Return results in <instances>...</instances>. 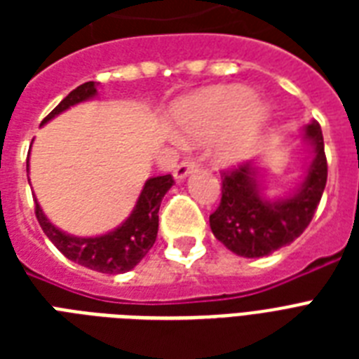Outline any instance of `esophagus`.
Masks as SVG:
<instances>
[{"label": "esophagus", "mask_w": 359, "mask_h": 359, "mask_svg": "<svg viewBox=\"0 0 359 359\" xmlns=\"http://www.w3.org/2000/svg\"><path fill=\"white\" fill-rule=\"evenodd\" d=\"M196 165H197V162H196V160H194V158H190V156L184 158V160H182V162H180L179 165H175V169H173L175 179L182 180L186 177V175L194 171V168H196Z\"/></svg>", "instance_id": "34e87169"}]
</instances>
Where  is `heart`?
Masks as SVG:
<instances>
[{"instance_id": "b5f03b06", "label": "heart", "mask_w": 359, "mask_h": 359, "mask_svg": "<svg viewBox=\"0 0 359 359\" xmlns=\"http://www.w3.org/2000/svg\"><path fill=\"white\" fill-rule=\"evenodd\" d=\"M266 123V111L244 87H218L188 98L175 109V124L186 140L219 135L214 158L224 165L244 162L255 151Z\"/></svg>"}]
</instances>
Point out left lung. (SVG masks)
<instances>
[{
	"label": "left lung",
	"mask_w": 359,
	"mask_h": 359,
	"mask_svg": "<svg viewBox=\"0 0 359 359\" xmlns=\"http://www.w3.org/2000/svg\"><path fill=\"white\" fill-rule=\"evenodd\" d=\"M306 137L313 145V160L290 199L264 201L250 162L222 171V199L210 214V229L227 250L250 259L264 257L294 242L311 224L328 180V162L318 123L307 124Z\"/></svg>",
	"instance_id": "8db88e82"
}]
</instances>
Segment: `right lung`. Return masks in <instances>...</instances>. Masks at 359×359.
Instances as JSON below:
<instances>
[{
	"label": "right lung",
	"instance_id": "obj_1",
	"mask_svg": "<svg viewBox=\"0 0 359 359\" xmlns=\"http://www.w3.org/2000/svg\"><path fill=\"white\" fill-rule=\"evenodd\" d=\"M97 95V81H87L70 91L41 124L48 123L70 106L83 102ZM29 168V165H27ZM171 175H162L149 179L143 186L140 199L135 203L134 212L121 225L119 229L111 231L104 236L95 238H78L65 235L57 227H53L42 214L39 203H35V216L42 231L52 244L63 253L67 259L78 262L81 266L91 268L102 273H124L132 270L143 257L149 253L158 235V210L165 191L173 186Z\"/></svg>",
	"mask_w": 359,
	"mask_h": 359
}]
</instances>
